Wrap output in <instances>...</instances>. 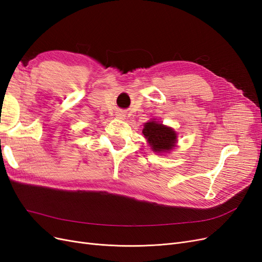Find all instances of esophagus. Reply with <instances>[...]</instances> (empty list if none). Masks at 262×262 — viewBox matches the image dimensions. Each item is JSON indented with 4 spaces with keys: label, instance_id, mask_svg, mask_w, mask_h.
I'll return each mask as SVG.
<instances>
[{
    "label": "esophagus",
    "instance_id": "34e87169",
    "mask_svg": "<svg viewBox=\"0 0 262 262\" xmlns=\"http://www.w3.org/2000/svg\"><path fill=\"white\" fill-rule=\"evenodd\" d=\"M118 118L123 119V118H124V115H123V114H118Z\"/></svg>",
    "mask_w": 262,
    "mask_h": 262
}]
</instances>
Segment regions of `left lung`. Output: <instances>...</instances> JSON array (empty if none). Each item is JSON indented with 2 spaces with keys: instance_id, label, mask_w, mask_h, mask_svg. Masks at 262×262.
Instances as JSON below:
<instances>
[{
  "instance_id": "obj_1",
  "label": "left lung",
  "mask_w": 262,
  "mask_h": 262,
  "mask_svg": "<svg viewBox=\"0 0 262 262\" xmlns=\"http://www.w3.org/2000/svg\"><path fill=\"white\" fill-rule=\"evenodd\" d=\"M144 137L155 152H167L175 145L176 132L162 123L150 121L144 124Z\"/></svg>"
}]
</instances>
